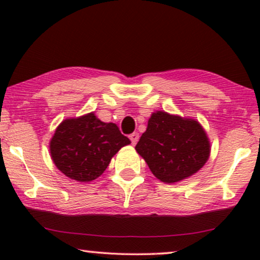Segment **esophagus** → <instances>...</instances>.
<instances>
[{
  "label": "esophagus",
  "mask_w": 260,
  "mask_h": 260,
  "mask_svg": "<svg viewBox=\"0 0 260 260\" xmlns=\"http://www.w3.org/2000/svg\"><path fill=\"white\" fill-rule=\"evenodd\" d=\"M129 138L131 140V143H133V144H136L137 142H138V140H140V135H138L137 133H134V134H131V135H130Z\"/></svg>",
  "instance_id": "obj_1"
}]
</instances>
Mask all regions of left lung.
<instances>
[{
    "label": "left lung",
    "instance_id": "left-lung-1",
    "mask_svg": "<svg viewBox=\"0 0 260 260\" xmlns=\"http://www.w3.org/2000/svg\"><path fill=\"white\" fill-rule=\"evenodd\" d=\"M135 149L156 179L175 183L205 166L211 155V142L197 119L156 111Z\"/></svg>",
    "mask_w": 260,
    "mask_h": 260
}]
</instances>
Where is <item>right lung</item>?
Returning a JSON list of instances; mask_svg holds the SVG:
<instances>
[{
  "instance_id": "right-lung-1",
  "label": "right lung",
  "mask_w": 260,
  "mask_h": 260,
  "mask_svg": "<svg viewBox=\"0 0 260 260\" xmlns=\"http://www.w3.org/2000/svg\"><path fill=\"white\" fill-rule=\"evenodd\" d=\"M129 138L115 123H104L94 112L66 118L49 142V152L56 168L78 182H91L102 175L110 161Z\"/></svg>"
}]
</instances>
